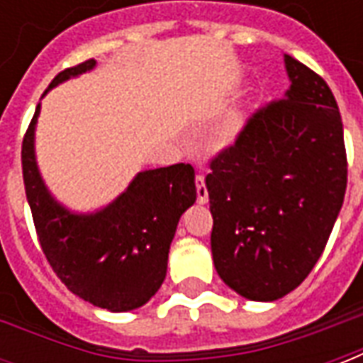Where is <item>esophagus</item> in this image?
I'll use <instances>...</instances> for the list:
<instances>
[{"label": "esophagus", "instance_id": "esophagus-1", "mask_svg": "<svg viewBox=\"0 0 363 363\" xmlns=\"http://www.w3.org/2000/svg\"><path fill=\"white\" fill-rule=\"evenodd\" d=\"M196 194L198 204H206L208 202V189H206V181L202 174H196Z\"/></svg>", "mask_w": 363, "mask_h": 363}]
</instances>
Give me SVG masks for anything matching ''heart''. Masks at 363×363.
<instances>
[{"mask_svg":"<svg viewBox=\"0 0 363 363\" xmlns=\"http://www.w3.org/2000/svg\"><path fill=\"white\" fill-rule=\"evenodd\" d=\"M239 128H241V124H239L237 118L225 120L220 126V130L216 132V135H213V145L216 147H228V145H231V143L235 142L237 134H239Z\"/></svg>","mask_w":363,"mask_h":363,"instance_id":"1","label":"heart"}]
</instances>
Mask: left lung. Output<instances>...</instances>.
<instances>
[{
	"label": "left lung",
	"mask_w": 363,
	"mask_h": 363,
	"mask_svg": "<svg viewBox=\"0 0 363 363\" xmlns=\"http://www.w3.org/2000/svg\"><path fill=\"white\" fill-rule=\"evenodd\" d=\"M291 85L247 120L210 161L212 257L239 296L274 301L325 251L342 208L348 163L340 111L325 79L284 54Z\"/></svg>",
	"instance_id": "8db88e82"
}]
</instances>
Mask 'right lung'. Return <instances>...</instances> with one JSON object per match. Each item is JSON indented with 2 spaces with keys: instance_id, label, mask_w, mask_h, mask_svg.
I'll return each instance as SVG.
<instances>
[{
  "instance_id": "add662e5",
  "label": "right lung",
  "mask_w": 363,
  "mask_h": 363,
  "mask_svg": "<svg viewBox=\"0 0 363 363\" xmlns=\"http://www.w3.org/2000/svg\"><path fill=\"white\" fill-rule=\"evenodd\" d=\"M95 64V60H87L60 72L48 91L91 72ZM38 114L40 104L23 138L21 161L36 235L52 270L69 291L95 307L112 313L142 307L165 280L179 220L196 202L194 169L189 163H177L142 171L103 210L69 212L54 200L36 165Z\"/></svg>"
}]
</instances>
